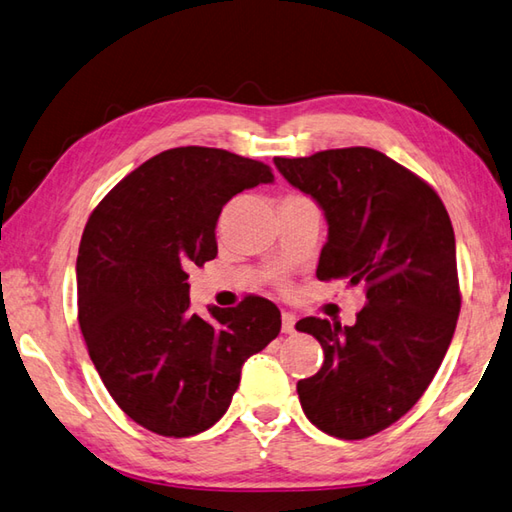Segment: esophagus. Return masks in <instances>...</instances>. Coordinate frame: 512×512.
Returning a JSON list of instances; mask_svg holds the SVG:
<instances>
[{"mask_svg": "<svg viewBox=\"0 0 512 512\" xmlns=\"http://www.w3.org/2000/svg\"><path fill=\"white\" fill-rule=\"evenodd\" d=\"M281 318H283V325H281L283 334H292L294 332V325H296V316L289 314V312H283Z\"/></svg>", "mask_w": 512, "mask_h": 512, "instance_id": "esophagus-1", "label": "esophagus"}]
</instances>
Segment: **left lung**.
<instances>
[{
    "label": "left lung",
    "mask_w": 512,
    "mask_h": 512,
    "mask_svg": "<svg viewBox=\"0 0 512 512\" xmlns=\"http://www.w3.org/2000/svg\"><path fill=\"white\" fill-rule=\"evenodd\" d=\"M289 185L323 209L318 281L363 285L354 325L307 316L298 332L325 361L296 392L305 417L339 439H365L421 399L448 352L461 307L455 231L437 191L385 153L327 149L274 158Z\"/></svg>",
    "instance_id": "obj_1"
}]
</instances>
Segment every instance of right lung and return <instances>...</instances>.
<instances>
[{"label":"right lung","mask_w":512,"mask_h":512,"mask_svg":"<svg viewBox=\"0 0 512 512\" xmlns=\"http://www.w3.org/2000/svg\"><path fill=\"white\" fill-rule=\"evenodd\" d=\"M274 182L225 149L162 151L113 187L84 227L77 321L113 401L162 437H194L223 417L249 356L281 332L260 296L209 316L189 310V269L218 254L216 223L245 189Z\"/></svg>","instance_id":"right-lung-1"}]
</instances>
